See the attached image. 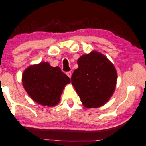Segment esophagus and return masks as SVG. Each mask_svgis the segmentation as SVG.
I'll return each instance as SVG.
<instances>
[{
	"mask_svg": "<svg viewBox=\"0 0 146 146\" xmlns=\"http://www.w3.org/2000/svg\"><path fill=\"white\" fill-rule=\"evenodd\" d=\"M66 74L69 76V77L70 78V77H71V76H72V72H67Z\"/></svg>",
	"mask_w": 146,
	"mask_h": 146,
	"instance_id": "1",
	"label": "esophagus"
}]
</instances>
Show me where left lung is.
<instances>
[{"label":"left lung","instance_id":"8db88e82","mask_svg":"<svg viewBox=\"0 0 146 146\" xmlns=\"http://www.w3.org/2000/svg\"><path fill=\"white\" fill-rule=\"evenodd\" d=\"M79 67L72 75V84L81 102L87 108L99 107L113 93L117 72L112 63L100 53L92 51L81 56Z\"/></svg>","mask_w":146,"mask_h":146}]
</instances>
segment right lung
<instances>
[{"label":"right lung","mask_w":146,"mask_h":146,"mask_svg":"<svg viewBox=\"0 0 146 146\" xmlns=\"http://www.w3.org/2000/svg\"><path fill=\"white\" fill-rule=\"evenodd\" d=\"M23 86L31 98L43 106H53L59 102L64 87L70 79L58 67L48 62L28 67L22 76Z\"/></svg>","instance_id":"add662e5"}]
</instances>
